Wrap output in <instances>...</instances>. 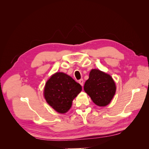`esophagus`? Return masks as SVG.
I'll return each mask as SVG.
<instances>
[{"label":"esophagus","instance_id":"obj_1","mask_svg":"<svg viewBox=\"0 0 149 149\" xmlns=\"http://www.w3.org/2000/svg\"><path fill=\"white\" fill-rule=\"evenodd\" d=\"M79 83L83 86V84H84V81H83V79H81L80 80H79Z\"/></svg>","mask_w":149,"mask_h":149}]
</instances>
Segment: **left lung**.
<instances>
[{"label": "left lung", "mask_w": 149, "mask_h": 149, "mask_svg": "<svg viewBox=\"0 0 149 149\" xmlns=\"http://www.w3.org/2000/svg\"><path fill=\"white\" fill-rule=\"evenodd\" d=\"M84 91L98 106L109 104L116 93V86L111 76L104 72L93 69L84 86Z\"/></svg>", "instance_id": "obj_1"}]
</instances>
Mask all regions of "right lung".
Returning a JSON list of instances; mask_svg holds the SVG:
<instances>
[{"instance_id":"add662e5","label":"right lung","mask_w":149,"mask_h":149,"mask_svg":"<svg viewBox=\"0 0 149 149\" xmlns=\"http://www.w3.org/2000/svg\"><path fill=\"white\" fill-rule=\"evenodd\" d=\"M81 90V86L71 76L57 72L46 83L44 97L54 109L60 114H63L70 109L73 100Z\"/></svg>"}]
</instances>
